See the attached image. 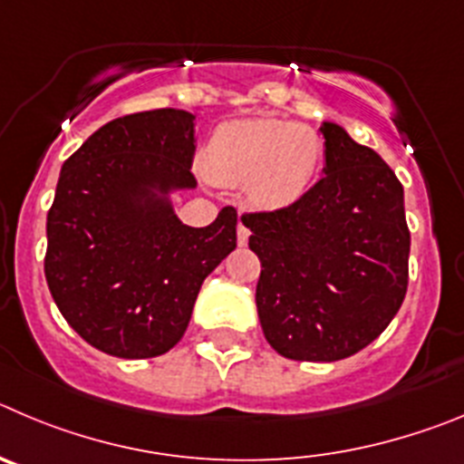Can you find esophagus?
<instances>
[{
    "mask_svg": "<svg viewBox=\"0 0 464 464\" xmlns=\"http://www.w3.org/2000/svg\"><path fill=\"white\" fill-rule=\"evenodd\" d=\"M247 240H249V228L240 222L237 224V245H240V247H245V245H247Z\"/></svg>",
    "mask_w": 464,
    "mask_h": 464,
    "instance_id": "1",
    "label": "esophagus"
}]
</instances>
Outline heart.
<instances>
[{"label":"heart","mask_w":464,"mask_h":464,"mask_svg":"<svg viewBox=\"0 0 464 464\" xmlns=\"http://www.w3.org/2000/svg\"><path fill=\"white\" fill-rule=\"evenodd\" d=\"M203 161L212 180L247 182L258 206L286 208L314 185L324 161V140L312 127L291 120H233L212 131Z\"/></svg>","instance_id":"heart-1"}]
</instances>
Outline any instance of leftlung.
Listing matches in <instances>:
<instances>
[{
  "mask_svg": "<svg viewBox=\"0 0 464 464\" xmlns=\"http://www.w3.org/2000/svg\"><path fill=\"white\" fill-rule=\"evenodd\" d=\"M324 178L286 208L245 212L261 261L263 335L291 361L331 362L377 340L409 284L404 191L374 150L324 122Z\"/></svg>",
  "mask_w": 464,
  "mask_h": 464,
  "instance_id": "obj_1",
  "label": "left lung"
}]
</instances>
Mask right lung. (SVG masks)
<instances>
[{"label":"right lung","instance_id":"1","mask_svg":"<svg viewBox=\"0 0 464 464\" xmlns=\"http://www.w3.org/2000/svg\"><path fill=\"white\" fill-rule=\"evenodd\" d=\"M194 115L160 108L103 124L64 161L48 210L45 282L94 349L154 358L185 335L201 284L236 249V208L191 228L152 189H191Z\"/></svg>","mask_w":464,"mask_h":464}]
</instances>
